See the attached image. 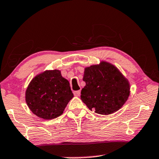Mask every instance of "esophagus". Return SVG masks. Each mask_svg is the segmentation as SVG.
<instances>
[{"label": "esophagus", "mask_w": 159, "mask_h": 159, "mask_svg": "<svg viewBox=\"0 0 159 159\" xmlns=\"http://www.w3.org/2000/svg\"><path fill=\"white\" fill-rule=\"evenodd\" d=\"M80 94H81V91H80V90H78V91L74 92V95L76 96V97L80 96Z\"/></svg>", "instance_id": "1"}]
</instances>
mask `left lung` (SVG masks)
Returning <instances> with one entry per match:
<instances>
[{
    "label": "left lung",
    "mask_w": 159,
    "mask_h": 159,
    "mask_svg": "<svg viewBox=\"0 0 159 159\" xmlns=\"http://www.w3.org/2000/svg\"><path fill=\"white\" fill-rule=\"evenodd\" d=\"M81 99L91 111L108 115L120 109L130 95V84L118 68L109 62L85 67Z\"/></svg>",
    "instance_id": "left-lung-1"
}]
</instances>
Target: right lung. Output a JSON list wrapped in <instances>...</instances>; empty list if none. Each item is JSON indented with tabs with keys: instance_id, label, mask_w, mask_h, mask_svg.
Returning a JSON list of instances; mask_svg holds the SVG:
<instances>
[{
	"instance_id": "obj_1",
	"label": "right lung",
	"mask_w": 159,
	"mask_h": 159,
	"mask_svg": "<svg viewBox=\"0 0 159 159\" xmlns=\"http://www.w3.org/2000/svg\"><path fill=\"white\" fill-rule=\"evenodd\" d=\"M73 98L70 83L59 70H45L35 76L25 91V101L34 114L44 120L63 114Z\"/></svg>"
}]
</instances>
